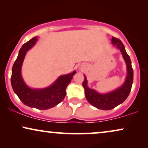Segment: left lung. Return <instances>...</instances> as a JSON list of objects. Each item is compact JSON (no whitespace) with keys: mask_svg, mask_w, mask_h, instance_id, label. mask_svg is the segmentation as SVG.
Here are the masks:
<instances>
[{"mask_svg":"<svg viewBox=\"0 0 148 148\" xmlns=\"http://www.w3.org/2000/svg\"><path fill=\"white\" fill-rule=\"evenodd\" d=\"M111 42L113 45H116V47L121 50L123 57L126 62L127 75L124 84L120 88L112 92L106 94H100L96 90L88 88L87 86L88 81L86 79V75H84L85 79L83 82L86 98L89 103L97 108L104 110H111L118 105L122 104L129 96L133 82V70L131 66V61L130 57L125 50L124 45L120 40L114 37L112 38Z\"/></svg>","mask_w":148,"mask_h":148,"instance_id":"1","label":"left lung"}]
</instances>
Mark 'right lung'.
<instances>
[{
	"instance_id": "add662e5",
	"label": "right lung",
	"mask_w": 148,
	"mask_h": 148,
	"mask_svg": "<svg viewBox=\"0 0 148 148\" xmlns=\"http://www.w3.org/2000/svg\"><path fill=\"white\" fill-rule=\"evenodd\" d=\"M38 37H34L22 46L12 68L11 86L14 92L26 106L40 110H47L56 106L64 100L66 88L71 81L75 71L60 76L51 86L43 89H32L22 78L21 66L26 52L35 45Z\"/></svg>"
}]
</instances>
